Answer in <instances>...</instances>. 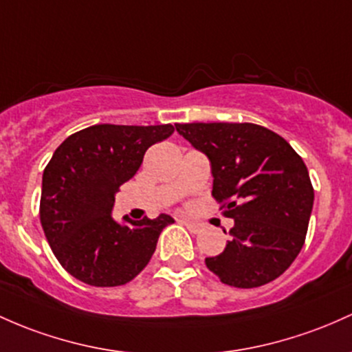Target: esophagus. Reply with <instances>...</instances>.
Returning <instances> with one entry per match:
<instances>
[{"mask_svg": "<svg viewBox=\"0 0 352 352\" xmlns=\"http://www.w3.org/2000/svg\"><path fill=\"white\" fill-rule=\"evenodd\" d=\"M180 222L184 223L185 227H187L188 230H190L192 234H199L200 230L204 229V226L202 223H197V222H192V220H187V219H180Z\"/></svg>", "mask_w": 352, "mask_h": 352, "instance_id": "1", "label": "esophagus"}]
</instances>
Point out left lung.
<instances>
[{
  "label": "left lung",
  "instance_id": "1",
  "mask_svg": "<svg viewBox=\"0 0 352 352\" xmlns=\"http://www.w3.org/2000/svg\"><path fill=\"white\" fill-rule=\"evenodd\" d=\"M210 160L212 195L234 219L230 241L208 270L223 284L252 289L289 269L306 241L314 204L302 158L280 135L256 123H177Z\"/></svg>",
  "mask_w": 352,
  "mask_h": 352
}]
</instances>
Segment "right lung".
Listing matches in <instances>:
<instances>
[{"label":"right lung","mask_w":352,"mask_h":352,"mask_svg":"<svg viewBox=\"0 0 352 352\" xmlns=\"http://www.w3.org/2000/svg\"><path fill=\"white\" fill-rule=\"evenodd\" d=\"M167 125H94L69 135L46 165L40 220L63 269L95 287L135 279L155 252L158 235L173 222L157 219L118 223L115 194L140 168L148 146L173 133Z\"/></svg>","instance_id":"obj_1"}]
</instances>
